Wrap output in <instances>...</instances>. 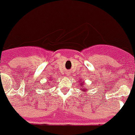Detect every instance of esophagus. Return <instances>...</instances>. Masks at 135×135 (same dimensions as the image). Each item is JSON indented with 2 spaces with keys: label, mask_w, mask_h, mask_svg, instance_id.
I'll return each instance as SVG.
<instances>
[{
  "label": "esophagus",
  "mask_w": 135,
  "mask_h": 135,
  "mask_svg": "<svg viewBox=\"0 0 135 135\" xmlns=\"http://www.w3.org/2000/svg\"><path fill=\"white\" fill-rule=\"evenodd\" d=\"M70 74V71H67V72L65 73L66 75H69Z\"/></svg>",
  "instance_id": "obj_1"
}]
</instances>
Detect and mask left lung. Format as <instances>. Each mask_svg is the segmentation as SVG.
<instances>
[{
  "instance_id": "8db88e82",
  "label": "left lung",
  "mask_w": 135,
  "mask_h": 135,
  "mask_svg": "<svg viewBox=\"0 0 135 135\" xmlns=\"http://www.w3.org/2000/svg\"><path fill=\"white\" fill-rule=\"evenodd\" d=\"M79 82H81V84H80V85H81V88L84 87V81H80ZM81 87H80V88H81ZM82 91H87V89H83Z\"/></svg>"
}]
</instances>
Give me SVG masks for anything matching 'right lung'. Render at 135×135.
I'll return each instance as SVG.
<instances>
[{
	"instance_id": "obj_1",
	"label": "right lung",
	"mask_w": 135,
	"mask_h": 135,
	"mask_svg": "<svg viewBox=\"0 0 135 135\" xmlns=\"http://www.w3.org/2000/svg\"><path fill=\"white\" fill-rule=\"evenodd\" d=\"M50 80H51V78ZM47 83H48L47 86H44V88H45V89H47V88H46V87H48V86H49V84H49V82H47Z\"/></svg>"
}]
</instances>
